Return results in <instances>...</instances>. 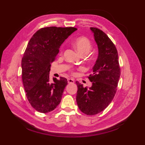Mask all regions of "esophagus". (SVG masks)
Masks as SVG:
<instances>
[{"label": "esophagus", "mask_w": 145, "mask_h": 145, "mask_svg": "<svg viewBox=\"0 0 145 145\" xmlns=\"http://www.w3.org/2000/svg\"><path fill=\"white\" fill-rule=\"evenodd\" d=\"M67 80H68V83H69V84H73V83L75 82L74 80L72 78H68Z\"/></svg>", "instance_id": "obj_1"}]
</instances>
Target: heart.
<instances>
[{
  "mask_svg": "<svg viewBox=\"0 0 145 145\" xmlns=\"http://www.w3.org/2000/svg\"><path fill=\"white\" fill-rule=\"evenodd\" d=\"M73 45L80 55L88 54L91 48V41L85 37H79L76 38L73 42Z\"/></svg>",
  "mask_w": 145,
  "mask_h": 145,
  "instance_id": "obj_1",
  "label": "heart"
}]
</instances>
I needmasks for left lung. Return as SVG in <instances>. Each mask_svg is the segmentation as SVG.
Here are the masks:
<instances>
[{
    "instance_id": "left-lung-1",
    "label": "left lung",
    "mask_w": 145,
    "mask_h": 145,
    "mask_svg": "<svg viewBox=\"0 0 145 145\" xmlns=\"http://www.w3.org/2000/svg\"><path fill=\"white\" fill-rule=\"evenodd\" d=\"M98 49L93 73L88 78L92 82L90 88L84 87L76 81L78 90L76 100L79 109L88 115L102 112L115 97L120 76L118 55L115 45L105 33L90 27Z\"/></svg>"
}]
</instances>
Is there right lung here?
I'll return each mask as SVG.
<instances>
[{
	"mask_svg": "<svg viewBox=\"0 0 145 145\" xmlns=\"http://www.w3.org/2000/svg\"><path fill=\"white\" fill-rule=\"evenodd\" d=\"M76 30L75 27H45L33 34L27 46L22 59V82L29 103L39 112H50L60 103L67 80L60 77L50 81L51 63L61 45Z\"/></svg>",
	"mask_w": 145,
	"mask_h": 145,
	"instance_id": "add662e5",
	"label": "right lung"
}]
</instances>
